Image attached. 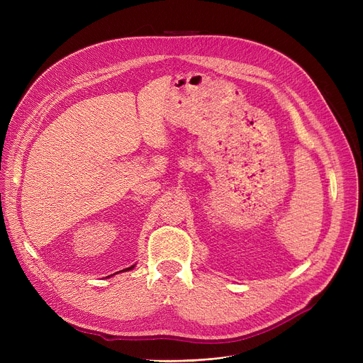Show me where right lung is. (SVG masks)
Returning a JSON list of instances; mask_svg holds the SVG:
<instances>
[{"mask_svg": "<svg viewBox=\"0 0 363 363\" xmlns=\"http://www.w3.org/2000/svg\"><path fill=\"white\" fill-rule=\"evenodd\" d=\"M133 267H135V266H132V267H129V269H125V270H130V269H133Z\"/></svg>", "mask_w": 363, "mask_h": 363, "instance_id": "1", "label": "right lung"}]
</instances>
